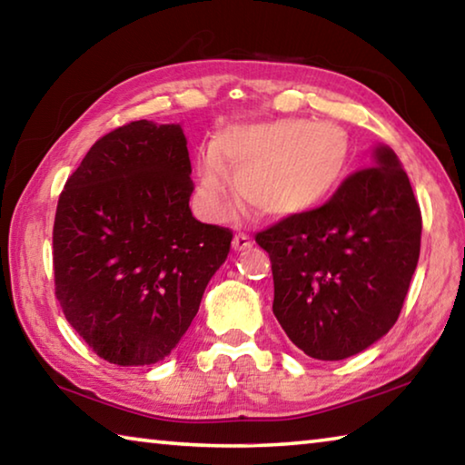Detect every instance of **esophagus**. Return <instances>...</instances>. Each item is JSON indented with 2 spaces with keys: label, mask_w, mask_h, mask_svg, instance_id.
I'll return each mask as SVG.
<instances>
[{
  "label": "esophagus",
  "mask_w": 465,
  "mask_h": 465,
  "mask_svg": "<svg viewBox=\"0 0 465 465\" xmlns=\"http://www.w3.org/2000/svg\"><path fill=\"white\" fill-rule=\"evenodd\" d=\"M252 246V238L246 233H235L233 235V250H246Z\"/></svg>",
  "instance_id": "1"
}]
</instances>
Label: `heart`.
Here are the masks:
<instances>
[{"label":"heart","instance_id":"obj_1","mask_svg":"<svg viewBox=\"0 0 465 465\" xmlns=\"http://www.w3.org/2000/svg\"><path fill=\"white\" fill-rule=\"evenodd\" d=\"M349 162V137L334 123L281 119L235 124L199 153V203L204 215L225 219L235 196L266 219L303 215L336 191Z\"/></svg>","mask_w":465,"mask_h":465}]
</instances>
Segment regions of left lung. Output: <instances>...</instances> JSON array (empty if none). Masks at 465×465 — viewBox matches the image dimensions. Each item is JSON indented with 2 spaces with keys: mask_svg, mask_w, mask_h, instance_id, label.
<instances>
[{
  "mask_svg": "<svg viewBox=\"0 0 465 465\" xmlns=\"http://www.w3.org/2000/svg\"><path fill=\"white\" fill-rule=\"evenodd\" d=\"M422 215L390 147L322 207L256 233L271 256L272 313L320 361L365 351L396 324L420 254Z\"/></svg>",
  "mask_w": 465,
  "mask_h": 465,
  "instance_id": "obj_1",
  "label": "left lung"
}]
</instances>
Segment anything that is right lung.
<instances>
[{"instance_id":"right-lung-1","label":"right lung","mask_w":465,"mask_h":465,"mask_svg":"<svg viewBox=\"0 0 465 465\" xmlns=\"http://www.w3.org/2000/svg\"><path fill=\"white\" fill-rule=\"evenodd\" d=\"M191 172L180 124L133 121L90 147L59 196L54 295L108 363L168 357L230 254L233 232L191 213Z\"/></svg>"}]
</instances>
